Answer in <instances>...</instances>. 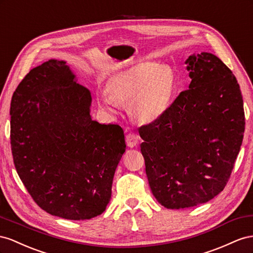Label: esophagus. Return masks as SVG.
<instances>
[{"instance_id":"obj_1","label":"esophagus","mask_w":253,"mask_h":253,"mask_svg":"<svg viewBox=\"0 0 253 253\" xmlns=\"http://www.w3.org/2000/svg\"><path fill=\"white\" fill-rule=\"evenodd\" d=\"M139 142V136L133 132H129L126 135V143L129 147H134Z\"/></svg>"}]
</instances>
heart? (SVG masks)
I'll return each instance as SVG.
<instances>
[{
    "label": "heart",
    "mask_w": 253,
    "mask_h": 253,
    "mask_svg": "<svg viewBox=\"0 0 253 253\" xmlns=\"http://www.w3.org/2000/svg\"><path fill=\"white\" fill-rule=\"evenodd\" d=\"M174 78L163 66L140 63L113 75L107 83V92L98 95L99 104L113 112L118 105L128 104L131 117L143 123L160 118L169 106Z\"/></svg>",
    "instance_id": "heart-1"
}]
</instances>
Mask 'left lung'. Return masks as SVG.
<instances>
[{"label": "left lung", "instance_id": "left-lung-1", "mask_svg": "<svg viewBox=\"0 0 253 253\" xmlns=\"http://www.w3.org/2000/svg\"><path fill=\"white\" fill-rule=\"evenodd\" d=\"M189 89L160 118L139 127L155 198L168 209L208 203L227 185L245 131L235 76L210 53L190 56Z\"/></svg>", "mask_w": 253, "mask_h": 253}]
</instances>
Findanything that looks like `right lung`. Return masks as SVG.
<instances>
[{
  "label": "right lung",
  "mask_w": 253,
  "mask_h": 253,
  "mask_svg": "<svg viewBox=\"0 0 253 253\" xmlns=\"http://www.w3.org/2000/svg\"><path fill=\"white\" fill-rule=\"evenodd\" d=\"M74 78L54 59L30 71L11 98L10 144L35 203L50 215L84 220L106 210L126 144L120 125L92 121L90 91Z\"/></svg>",
  "instance_id": "obj_1"
}]
</instances>
